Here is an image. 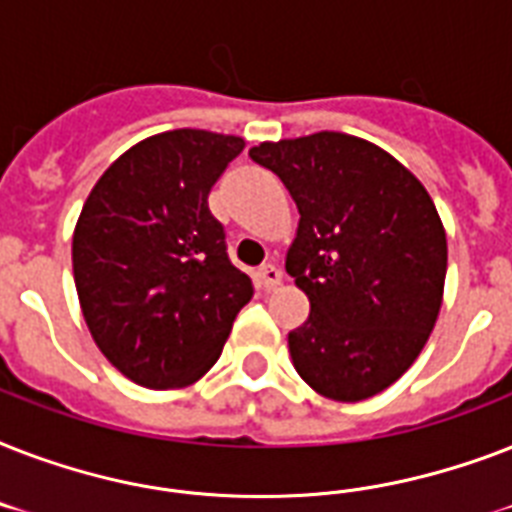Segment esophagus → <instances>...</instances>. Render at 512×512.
<instances>
[{"mask_svg":"<svg viewBox=\"0 0 512 512\" xmlns=\"http://www.w3.org/2000/svg\"><path fill=\"white\" fill-rule=\"evenodd\" d=\"M255 281H257V287L276 289L281 284V271L276 268V265H263V268L255 273Z\"/></svg>","mask_w":512,"mask_h":512,"instance_id":"obj_1","label":"esophagus"}]
</instances>
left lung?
I'll return each mask as SVG.
<instances>
[{
    "label": "left lung",
    "instance_id": "left-lung-1",
    "mask_svg": "<svg viewBox=\"0 0 512 512\" xmlns=\"http://www.w3.org/2000/svg\"><path fill=\"white\" fill-rule=\"evenodd\" d=\"M252 162L279 175L300 223L287 273L311 300L289 332L297 374L335 401H364L420 356L441 311L446 233L404 164L342 132L260 143Z\"/></svg>",
    "mask_w": 512,
    "mask_h": 512
}]
</instances>
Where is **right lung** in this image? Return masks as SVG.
<instances>
[{
    "mask_svg": "<svg viewBox=\"0 0 512 512\" xmlns=\"http://www.w3.org/2000/svg\"><path fill=\"white\" fill-rule=\"evenodd\" d=\"M244 140L172 130L116 159L84 201L74 281L92 340L143 388L196 382L255 287L228 257L209 191Z\"/></svg>",
    "mask_w": 512,
    "mask_h": 512,
    "instance_id": "right-lung-1",
    "label": "right lung"
}]
</instances>
